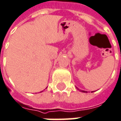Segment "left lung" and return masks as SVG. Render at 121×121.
I'll list each match as a JSON object with an SVG mask.
<instances>
[{
	"label": "left lung",
	"instance_id": "obj_1",
	"mask_svg": "<svg viewBox=\"0 0 121 121\" xmlns=\"http://www.w3.org/2000/svg\"><path fill=\"white\" fill-rule=\"evenodd\" d=\"M78 90H79V89H78ZM80 91H81V92H85V93L87 92L86 91H84V90H80Z\"/></svg>",
	"mask_w": 121,
	"mask_h": 121
}]
</instances>
